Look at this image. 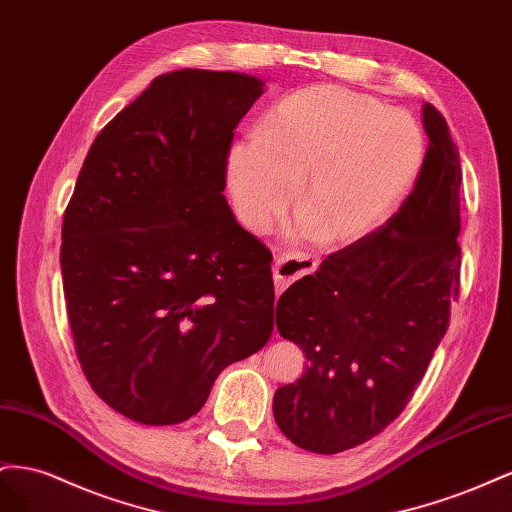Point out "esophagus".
Segmentation results:
<instances>
[{"label": "esophagus", "instance_id": "1", "mask_svg": "<svg viewBox=\"0 0 512 512\" xmlns=\"http://www.w3.org/2000/svg\"><path fill=\"white\" fill-rule=\"evenodd\" d=\"M317 268V261L304 253H283L274 261V287L276 294H281L291 283L302 279L304 274H311Z\"/></svg>", "mask_w": 512, "mask_h": 512}]
</instances>
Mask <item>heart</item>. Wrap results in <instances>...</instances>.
I'll list each match as a JSON object with an SVG mask.
<instances>
[{"mask_svg":"<svg viewBox=\"0 0 512 512\" xmlns=\"http://www.w3.org/2000/svg\"><path fill=\"white\" fill-rule=\"evenodd\" d=\"M425 143L403 111L332 85L306 87L285 98L261 124L257 139L240 141L227 158L233 203L248 225L281 214L300 184L298 210L321 242L362 238L412 186Z\"/></svg>","mask_w":512,"mask_h":512,"instance_id":"obj_1","label":"heart"}]
</instances>
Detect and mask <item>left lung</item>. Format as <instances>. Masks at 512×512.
Wrapping results in <instances>:
<instances>
[{
  "instance_id": "1",
  "label": "left lung",
  "mask_w": 512,
  "mask_h": 512,
  "mask_svg": "<svg viewBox=\"0 0 512 512\" xmlns=\"http://www.w3.org/2000/svg\"><path fill=\"white\" fill-rule=\"evenodd\" d=\"M429 148L412 193L369 236L328 255L276 304L304 375L274 394L296 446L337 455L382 433L410 403L459 298L461 160L444 115L422 107Z\"/></svg>"
}]
</instances>
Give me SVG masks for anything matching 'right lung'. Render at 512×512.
Wrapping results in <instances>:
<instances>
[{
    "label": "right lung",
    "instance_id": "obj_1",
    "mask_svg": "<svg viewBox=\"0 0 512 512\" xmlns=\"http://www.w3.org/2000/svg\"><path fill=\"white\" fill-rule=\"evenodd\" d=\"M264 81L184 68L100 130L62 225V281L87 382L141 425L195 416L274 328L272 253L227 206L233 130Z\"/></svg>",
    "mask_w": 512,
    "mask_h": 512
}]
</instances>
